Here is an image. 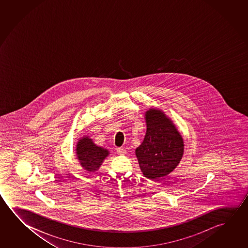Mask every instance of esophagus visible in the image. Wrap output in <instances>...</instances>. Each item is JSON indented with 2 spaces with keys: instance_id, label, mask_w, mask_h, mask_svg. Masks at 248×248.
<instances>
[{
  "instance_id": "obj_1",
  "label": "esophagus",
  "mask_w": 248,
  "mask_h": 248,
  "mask_svg": "<svg viewBox=\"0 0 248 248\" xmlns=\"http://www.w3.org/2000/svg\"><path fill=\"white\" fill-rule=\"evenodd\" d=\"M117 152H118V155H124L126 153V150L123 149V148H118Z\"/></svg>"
}]
</instances>
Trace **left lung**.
<instances>
[{
	"label": "left lung",
	"instance_id": "8db88e82",
	"mask_svg": "<svg viewBox=\"0 0 248 248\" xmlns=\"http://www.w3.org/2000/svg\"><path fill=\"white\" fill-rule=\"evenodd\" d=\"M146 133L136 149L142 175L157 180L178 166L184 153V142L171 118L163 110L151 107L144 114Z\"/></svg>",
	"mask_w": 248,
	"mask_h": 248
}]
</instances>
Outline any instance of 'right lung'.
Instances as JSON below:
<instances>
[{
  "label": "right lung",
  "instance_id": "obj_1",
  "mask_svg": "<svg viewBox=\"0 0 248 248\" xmlns=\"http://www.w3.org/2000/svg\"><path fill=\"white\" fill-rule=\"evenodd\" d=\"M75 151L80 166L88 173L98 171L105 159L110 155L109 150L94 143L89 136L78 139Z\"/></svg>",
  "mask_w": 248,
  "mask_h": 248
}]
</instances>
